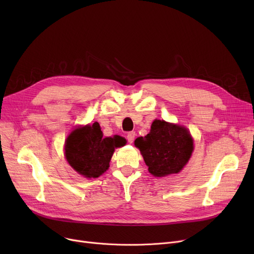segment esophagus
Returning a JSON list of instances; mask_svg holds the SVG:
<instances>
[{
	"mask_svg": "<svg viewBox=\"0 0 254 254\" xmlns=\"http://www.w3.org/2000/svg\"><path fill=\"white\" fill-rule=\"evenodd\" d=\"M135 136H136V132L135 131H128L127 132V139L129 143H132L135 140Z\"/></svg>",
	"mask_w": 254,
	"mask_h": 254,
	"instance_id": "34e87169",
	"label": "esophagus"
}]
</instances>
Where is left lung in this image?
Returning <instances> with one entry per match:
<instances>
[{
	"instance_id": "1",
	"label": "left lung",
	"mask_w": 254,
	"mask_h": 254,
	"mask_svg": "<svg viewBox=\"0 0 254 254\" xmlns=\"http://www.w3.org/2000/svg\"><path fill=\"white\" fill-rule=\"evenodd\" d=\"M148 171L155 177L176 174L189 162L193 150L190 131L184 127L156 119L149 134L135 140Z\"/></svg>"
}]
</instances>
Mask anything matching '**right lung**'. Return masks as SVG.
Here are the masks:
<instances>
[{"instance_id": "add662e5", "label": "right lung", "mask_w": 254, "mask_h": 254, "mask_svg": "<svg viewBox=\"0 0 254 254\" xmlns=\"http://www.w3.org/2000/svg\"><path fill=\"white\" fill-rule=\"evenodd\" d=\"M127 143L120 136L103 137L98 123L74 129L66 138L64 153L71 167L86 178H97L109 168L117 147Z\"/></svg>"}]
</instances>
